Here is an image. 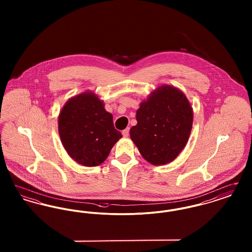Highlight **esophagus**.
Instances as JSON below:
<instances>
[{
    "label": "esophagus",
    "mask_w": 252,
    "mask_h": 252,
    "mask_svg": "<svg viewBox=\"0 0 252 252\" xmlns=\"http://www.w3.org/2000/svg\"><path fill=\"white\" fill-rule=\"evenodd\" d=\"M122 134H123V136H124L125 138L128 137V135H129V127H127V128H126V129H124L123 132H122Z\"/></svg>",
    "instance_id": "esophagus-1"
}]
</instances>
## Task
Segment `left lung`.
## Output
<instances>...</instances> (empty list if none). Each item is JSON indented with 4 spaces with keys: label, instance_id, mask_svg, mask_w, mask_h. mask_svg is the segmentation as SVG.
<instances>
[{
    "label": "left lung",
    "instance_id": "obj_1",
    "mask_svg": "<svg viewBox=\"0 0 252 252\" xmlns=\"http://www.w3.org/2000/svg\"><path fill=\"white\" fill-rule=\"evenodd\" d=\"M130 138L141 155L154 164L174 160L188 142L192 109L184 94L171 86L158 88L136 113Z\"/></svg>",
    "mask_w": 252,
    "mask_h": 252
}]
</instances>
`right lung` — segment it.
Returning <instances> with one entry per match:
<instances>
[{
    "label": "right lung",
    "instance_id": "add662e5",
    "mask_svg": "<svg viewBox=\"0 0 252 252\" xmlns=\"http://www.w3.org/2000/svg\"><path fill=\"white\" fill-rule=\"evenodd\" d=\"M59 132L64 148L79 164L96 166L122 138L113 126L112 115L94 93L68 100L59 117Z\"/></svg>",
    "mask_w": 252,
    "mask_h": 252
}]
</instances>
